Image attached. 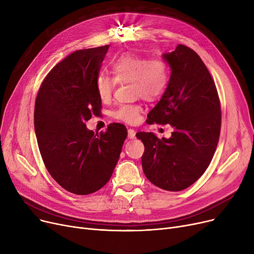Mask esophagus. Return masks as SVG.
<instances>
[{"label":"esophagus","instance_id":"34e87169","mask_svg":"<svg viewBox=\"0 0 254 254\" xmlns=\"http://www.w3.org/2000/svg\"><path fill=\"white\" fill-rule=\"evenodd\" d=\"M127 137H128V139H135L136 138V131H135V129L128 128L127 129Z\"/></svg>","mask_w":254,"mask_h":254}]
</instances>
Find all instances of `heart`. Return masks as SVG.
I'll return each instance as SVG.
<instances>
[{
	"mask_svg": "<svg viewBox=\"0 0 254 254\" xmlns=\"http://www.w3.org/2000/svg\"><path fill=\"white\" fill-rule=\"evenodd\" d=\"M111 71L114 79L104 73L96 78V91L102 102L111 100L115 82L130 83L132 95L148 101L161 97L169 83V66L162 59L148 60L134 53H125L112 61ZM141 111L139 104H126L118 107L113 117L127 124H136Z\"/></svg>",
	"mask_w": 254,
	"mask_h": 254,
	"instance_id": "1",
	"label": "heart"
}]
</instances>
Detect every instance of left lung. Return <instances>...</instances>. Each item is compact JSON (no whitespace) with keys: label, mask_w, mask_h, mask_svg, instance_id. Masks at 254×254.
<instances>
[{"label":"left lung","mask_w":254,"mask_h":254,"mask_svg":"<svg viewBox=\"0 0 254 254\" xmlns=\"http://www.w3.org/2000/svg\"><path fill=\"white\" fill-rule=\"evenodd\" d=\"M163 59L171 76L147 123L170 125L174 131L169 139L145 131L136 136L145 146V176L159 189L179 191L201 177L212 161L220 135V103L215 83L196 52L180 44Z\"/></svg>","instance_id":"1"}]
</instances>
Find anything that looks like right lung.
Instances as JSON below:
<instances>
[{"mask_svg": "<svg viewBox=\"0 0 254 254\" xmlns=\"http://www.w3.org/2000/svg\"><path fill=\"white\" fill-rule=\"evenodd\" d=\"M108 49L71 53L48 73L35 103V132L45 167L75 194L92 193L109 181L127 135L119 124L100 134L85 125L91 115H100L95 82Z\"/></svg>", "mask_w": 254, "mask_h": 254, "instance_id": "obj_1", "label": "right lung"}]
</instances>
